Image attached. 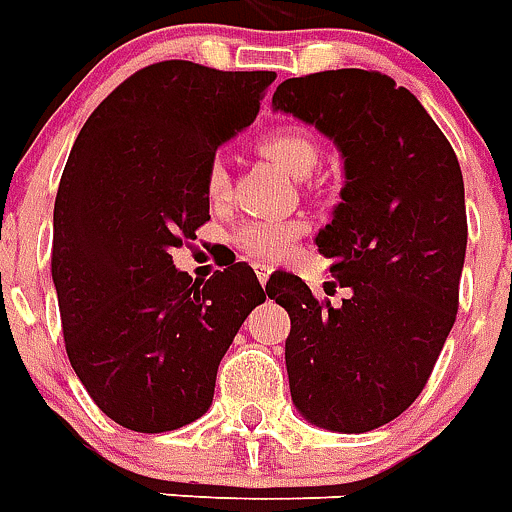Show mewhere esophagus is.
Listing matches in <instances>:
<instances>
[{
  "label": "esophagus",
  "mask_w": 512,
  "mask_h": 512,
  "mask_svg": "<svg viewBox=\"0 0 512 512\" xmlns=\"http://www.w3.org/2000/svg\"><path fill=\"white\" fill-rule=\"evenodd\" d=\"M253 272H256V277H259L261 285H267L269 275L275 272V267H272V264H267V261H256V264H253Z\"/></svg>",
  "instance_id": "esophagus-1"
}]
</instances>
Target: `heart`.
I'll use <instances>...</instances> for the list:
<instances>
[{
    "mask_svg": "<svg viewBox=\"0 0 512 512\" xmlns=\"http://www.w3.org/2000/svg\"><path fill=\"white\" fill-rule=\"evenodd\" d=\"M261 153L267 155L269 161H275L285 174L293 179H309L320 166V147L314 137L304 129L296 126H285L277 132L267 134L261 140ZM206 195L214 203L224 200L230 195V171L222 158H214L206 169ZM298 237V224L293 222H248L237 232V243L243 251L259 259H275L288 251L293 240Z\"/></svg>",
    "mask_w": 512,
    "mask_h": 512,
    "instance_id": "obj_1",
    "label": "heart"
}]
</instances>
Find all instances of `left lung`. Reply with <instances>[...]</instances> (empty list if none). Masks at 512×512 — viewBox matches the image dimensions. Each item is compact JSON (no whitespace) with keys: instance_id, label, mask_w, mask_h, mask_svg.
Returning a JSON list of instances; mask_svg holds the SVG:
<instances>
[{"instance_id":"obj_1","label":"left lung","mask_w":512,"mask_h":512,"mask_svg":"<svg viewBox=\"0 0 512 512\" xmlns=\"http://www.w3.org/2000/svg\"><path fill=\"white\" fill-rule=\"evenodd\" d=\"M277 113L314 126L343 158L341 203L314 243L349 298L317 301L282 275L290 396L312 425L365 433L420 396L455 325L468 245L457 155L410 89L341 68L282 81ZM335 288V282H333Z\"/></svg>"}]
</instances>
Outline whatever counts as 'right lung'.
<instances>
[{
    "mask_svg": "<svg viewBox=\"0 0 512 512\" xmlns=\"http://www.w3.org/2000/svg\"><path fill=\"white\" fill-rule=\"evenodd\" d=\"M272 71L147 65L94 108L57 187L52 280L65 351L94 404L129 431L206 415L216 370L267 293L251 267L192 280L171 261L206 224V169L253 124Z\"/></svg>",
    "mask_w": 512,
    "mask_h": 512,
    "instance_id": "add662e5",
    "label": "right lung"
}]
</instances>
